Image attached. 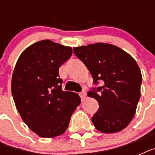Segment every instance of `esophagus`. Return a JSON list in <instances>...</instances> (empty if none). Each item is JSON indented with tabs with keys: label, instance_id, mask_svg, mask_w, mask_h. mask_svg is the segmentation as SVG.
Segmentation results:
<instances>
[{
	"label": "esophagus",
	"instance_id": "1",
	"mask_svg": "<svg viewBox=\"0 0 155 155\" xmlns=\"http://www.w3.org/2000/svg\"><path fill=\"white\" fill-rule=\"evenodd\" d=\"M80 97L82 100L84 99V97H86V92H85V91H82V92L80 93Z\"/></svg>",
	"mask_w": 155,
	"mask_h": 155
}]
</instances>
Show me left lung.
<instances>
[{
    "label": "left lung",
    "mask_w": 155,
    "mask_h": 155,
    "mask_svg": "<svg viewBox=\"0 0 155 155\" xmlns=\"http://www.w3.org/2000/svg\"><path fill=\"white\" fill-rule=\"evenodd\" d=\"M74 53L87 67L93 84L104 83L87 93L99 103L92 117L96 129L105 134L125 129L134 116L141 96L142 77L136 61L118 47L102 42L74 47Z\"/></svg>",
    "instance_id": "left-lung-1"
}]
</instances>
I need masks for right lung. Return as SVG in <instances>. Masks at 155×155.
Listing matches in <instances>:
<instances>
[{
  "mask_svg": "<svg viewBox=\"0 0 155 155\" xmlns=\"http://www.w3.org/2000/svg\"><path fill=\"white\" fill-rule=\"evenodd\" d=\"M72 54L70 47L42 40L27 47L18 58L11 89L18 113L39 137L63 134L81 100L62 90L58 69Z\"/></svg>",
  "mask_w": 155,
  "mask_h": 155,
  "instance_id": "1",
  "label": "right lung"
}]
</instances>
